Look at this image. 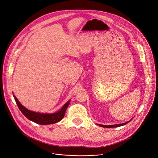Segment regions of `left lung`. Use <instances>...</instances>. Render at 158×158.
I'll return each mask as SVG.
<instances>
[{
  "label": "left lung",
  "instance_id": "left-lung-1",
  "mask_svg": "<svg viewBox=\"0 0 158 158\" xmlns=\"http://www.w3.org/2000/svg\"><path fill=\"white\" fill-rule=\"evenodd\" d=\"M131 121V120H130ZM127 122L125 123H120V124H114V125H101V124H97L98 125L99 127H105V128H113V127H120V126H123L124 125H126L129 122Z\"/></svg>",
  "mask_w": 158,
  "mask_h": 158
}]
</instances>
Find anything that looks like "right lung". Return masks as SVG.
Masks as SVG:
<instances>
[{"instance_id": "1", "label": "right lung", "mask_w": 158, "mask_h": 158, "mask_svg": "<svg viewBox=\"0 0 158 158\" xmlns=\"http://www.w3.org/2000/svg\"><path fill=\"white\" fill-rule=\"evenodd\" d=\"M14 99L16 104L24 115L30 120L40 125H49L53 124L60 122L64 117L65 111L70 103V99L62 107V108L58 111L52 113H44L40 112H35L31 111L25 108L18 99V98L13 94Z\"/></svg>"}]
</instances>
